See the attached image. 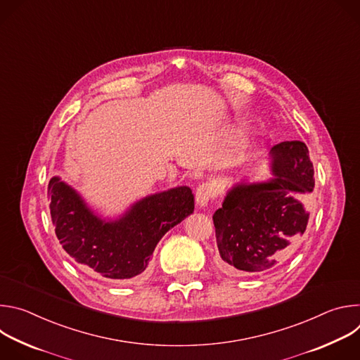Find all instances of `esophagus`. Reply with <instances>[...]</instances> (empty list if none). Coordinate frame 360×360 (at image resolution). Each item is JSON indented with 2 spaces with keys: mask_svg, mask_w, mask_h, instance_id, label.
I'll return each mask as SVG.
<instances>
[{
  "mask_svg": "<svg viewBox=\"0 0 360 360\" xmlns=\"http://www.w3.org/2000/svg\"><path fill=\"white\" fill-rule=\"evenodd\" d=\"M218 189L214 184H202L198 186L196 193H195V200L198 203L199 208H205L208 207V203L217 196Z\"/></svg>",
  "mask_w": 360,
  "mask_h": 360,
  "instance_id": "34e87169",
  "label": "esophagus"
}]
</instances>
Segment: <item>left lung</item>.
<instances>
[{"instance_id":"8db88e82","label":"left lung","mask_w":360,"mask_h":360,"mask_svg":"<svg viewBox=\"0 0 360 360\" xmlns=\"http://www.w3.org/2000/svg\"><path fill=\"white\" fill-rule=\"evenodd\" d=\"M272 178L242 179L228 192L212 219L219 266L228 275L265 274L282 264L303 235L314 192V165L307 146L285 141L269 152Z\"/></svg>"}]
</instances>
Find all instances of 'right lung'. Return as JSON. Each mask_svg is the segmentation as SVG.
I'll list each match as a JSON object with an SVG mask.
<instances>
[{
    "label": "right lung",
    "mask_w": 360,
    "mask_h": 360,
    "mask_svg": "<svg viewBox=\"0 0 360 360\" xmlns=\"http://www.w3.org/2000/svg\"><path fill=\"white\" fill-rule=\"evenodd\" d=\"M56 235L74 262L114 282H134L146 269L162 236L193 212L189 186L148 195L118 218L95 214L60 176L48 184Z\"/></svg>",
    "instance_id": "1"
}]
</instances>
